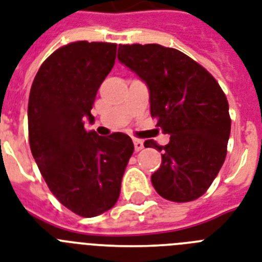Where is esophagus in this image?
Wrapping results in <instances>:
<instances>
[{"instance_id":"1","label":"esophagus","mask_w":262,"mask_h":262,"mask_svg":"<svg viewBox=\"0 0 262 262\" xmlns=\"http://www.w3.org/2000/svg\"><path fill=\"white\" fill-rule=\"evenodd\" d=\"M133 144H135L136 152L141 151L144 148V141H141V140H133Z\"/></svg>"}]
</instances>
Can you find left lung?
I'll list each match as a JSON object with an SVG mask.
<instances>
[{
    "mask_svg": "<svg viewBox=\"0 0 262 262\" xmlns=\"http://www.w3.org/2000/svg\"><path fill=\"white\" fill-rule=\"evenodd\" d=\"M118 61L149 90L151 115L170 135L167 145L147 140L162 152L152 174L163 199L187 203L211 186L227 155L231 130L228 102L213 76L182 51L152 45H119Z\"/></svg>",
    "mask_w": 262,
    "mask_h": 262,
    "instance_id": "1",
    "label": "left lung"
}]
</instances>
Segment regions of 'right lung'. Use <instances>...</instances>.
Here are the masks:
<instances>
[{
    "instance_id": "right-lung-1",
    "label": "right lung",
    "mask_w": 262,
    "mask_h": 262,
    "mask_svg": "<svg viewBox=\"0 0 262 262\" xmlns=\"http://www.w3.org/2000/svg\"><path fill=\"white\" fill-rule=\"evenodd\" d=\"M117 45L69 43L39 68L28 100L30 147L55 199L76 215L94 217L114 207L135 151L125 133L87 132L100 84L114 67Z\"/></svg>"
}]
</instances>
